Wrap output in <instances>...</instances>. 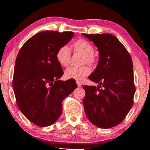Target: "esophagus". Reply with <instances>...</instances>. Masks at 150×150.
<instances>
[{
  "instance_id": "obj_1",
  "label": "esophagus",
  "mask_w": 150,
  "mask_h": 150,
  "mask_svg": "<svg viewBox=\"0 0 150 150\" xmlns=\"http://www.w3.org/2000/svg\"><path fill=\"white\" fill-rule=\"evenodd\" d=\"M76 84H77V85L79 87H80L81 85H82V83H81L80 82H76Z\"/></svg>"
}]
</instances>
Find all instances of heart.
<instances>
[{
  "label": "heart",
  "mask_w": 150,
  "mask_h": 150,
  "mask_svg": "<svg viewBox=\"0 0 150 150\" xmlns=\"http://www.w3.org/2000/svg\"><path fill=\"white\" fill-rule=\"evenodd\" d=\"M74 52L83 54V63L93 64L96 61L94 57V48L91 43L85 40H79L73 44ZM57 59L62 66L67 67L70 63L71 50L68 46H63L59 48L57 53ZM91 70L87 66L80 67H70L65 71V76L67 79H72L76 81H82L88 76Z\"/></svg>",
  "instance_id": "1"
}]
</instances>
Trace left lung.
<instances>
[{"mask_svg":"<svg viewBox=\"0 0 150 150\" xmlns=\"http://www.w3.org/2000/svg\"><path fill=\"white\" fill-rule=\"evenodd\" d=\"M82 35L99 51V62L88 77L99 85L97 87L83 86L85 112L93 125L108 129L120 124L133 104L135 87L132 59L112 35Z\"/></svg>","mask_w":150,"mask_h":150,"instance_id":"8db88e82","label":"left lung"}]
</instances>
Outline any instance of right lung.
<instances>
[{"mask_svg":"<svg viewBox=\"0 0 150 150\" xmlns=\"http://www.w3.org/2000/svg\"><path fill=\"white\" fill-rule=\"evenodd\" d=\"M74 35L71 31H42L29 38L19 51L12 87L21 112L36 126L56 122L63 100L77 87L74 80H59L63 71L57 59L58 49Z\"/></svg>","mask_w":150,"mask_h":150,"instance_id":"right-lung-1","label":"right lung"}]
</instances>
